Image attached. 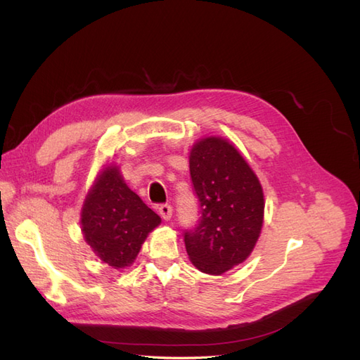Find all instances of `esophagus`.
I'll use <instances>...</instances> for the list:
<instances>
[{"mask_svg": "<svg viewBox=\"0 0 360 360\" xmlns=\"http://www.w3.org/2000/svg\"><path fill=\"white\" fill-rule=\"evenodd\" d=\"M159 214L163 221H169L172 217V207L169 204H163L159 207Z\"/></svg>", "mask_w": 360, "mask_h": 360, "instance_id": "esophagus-1", "label": "esophagus"}]
</instances>
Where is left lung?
Here are the masks:
<instances>
[{
	"label": "left lung",
	"mask_w": 360,
	"mask_h": 360,
	"mask_svg": "<svg viewBox=\"0 0 360 360\" xmlns=\"http://www.w3.org/2000/svg\"><path fill=\"white\" fill-rule=\"evenodd\" d=\"M189 169L201 219L184 233L192 264L222 275L252 252L264 221V193L257 174L233 143L205 136L191 148Z\"/></svg>",
	"instance_id": "left-lung-1"
}]
</instances>
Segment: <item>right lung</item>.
<instances>
[{"mask_svg":"<svg viewBox=\"0 0 360 360\" xmlns=\"http://www.w3.org/2000/svg\"><path fill=\"white\" fill-rule=\"evenodd\" d=\"M160 217L124 183L117 165H105L86 193L81 210L85 242L103 263L129 267Z\"/></svg>","mask_w":360,"mask_h":360,"instance_id":"add662e5","label":"right lung"}]
</instances>
